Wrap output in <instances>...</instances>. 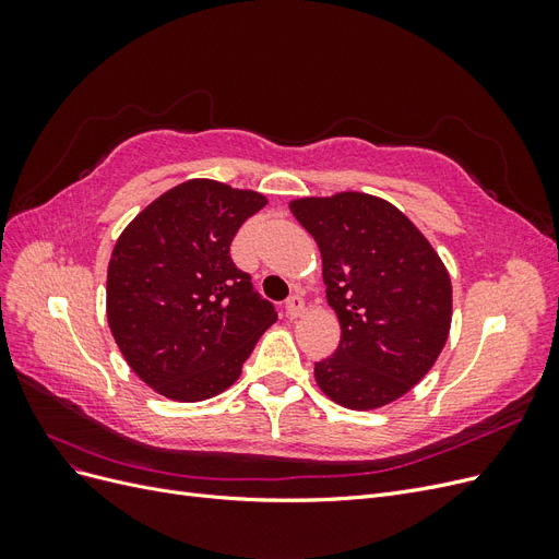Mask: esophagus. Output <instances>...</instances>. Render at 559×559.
<instances>
[{
	"instance_id": "esophagus-1",
	"label": "esophagus",
	"mask_w": 559,
	"mask_h": 559,
	"mask_svg": "<svg viewBox=\"0 0 559 559\" xmlns=\"http://www.w3.org/2000/svg\"><path fill=\"white\" fill-rule=\"evenodd\" d=\"M284 312L289 319H298L306 314V300H302L300 296H289L284 302Z\"/></svg>"
}]
</instances>
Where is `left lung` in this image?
Returning <instances> with one entry per match:
<instances>
[{
	"mask_svg": "<svg viewBox=\"0 0 559 559\" xmlns=\"http://www.w3.org/2000/svg\"><path fill=\"white\" fill-rule=\"evenodd\" d=\"M321 253L341 345L314 380L349 411L394 403L425 378L452 324V282L438 251L384 198L341 191L289 202Z\"/></svg>",
	"mask_w": 559,
	"mask_h": 559,
	"instance_id": "8db88e82",
	"label": "left lung"
}]
</instances>
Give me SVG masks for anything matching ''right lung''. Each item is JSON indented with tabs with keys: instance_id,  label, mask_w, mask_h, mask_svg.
<instances>
[{
	"instance_id": "obj_1",
	"label": "right lung",
	"mask_w": 559,
	"mask_h": 559,
	"mask_svg": "<svg viewBox=\"0 0 559 559\" xmlns=\"http://www.w3.org/2000/svg\"><path fill=\"white\" fill-rule=\"evenodd\" d=\"M265 205L259 191L189 179L118 235L107 321L134 376L160 396L195 403L226 392L277 321L230 259L235 233Z\"/></svg>"
}]
</instances>
